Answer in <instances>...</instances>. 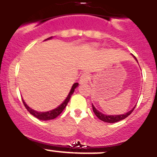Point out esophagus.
<instances>
[{
    "label": "esophagus",
    "mask_w": 157,
    "mask_h": 157,
    "mask_svg": "<svg viewBox=\"0 0 157 157\" xmlns=\"http://www.w3.org/2000/svg\"><path fill=\"white\" fill-rule=\"evenodd\" d=\"M89 80H90V75L87 74V73H84V74L81 76V77H80V83L81 85L86 84V83L89 82Z\"/></svg>",
    "instance_id": "obj_1"
}]
</instances>
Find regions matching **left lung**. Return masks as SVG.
<instances>
[{"mask_svg": "<svg viewBox=\"0 0 157 157\" xmlns=\"http://www.w3.org/2000/svg\"><path fill=\"white\" fill-rule=\"evenodd\" d=\"M131 55L133 56V58H134L135 60H136V62L138 63V61H137V60H136V57H135L133 54H131ZM92 106H93V110H94V113H95V115L98 117L99 119L100 120V121H103V122H106V123H109V124H113V123L119 122V121H122V120L127 118V117H128V116L130 115L132 112H133V109H134L135 106H133V109H131L130 111H128L127 113H126L120 114V115H106V114L103 113H101L100 111H99L98 109H96L95 106H94L93 104H92Z\"/></svg>", "mask_w": 157, "mask_h": 157, "instance_id": "8db88e82", "label": "left lung"}]
</instances>
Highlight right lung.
Listing matches in <instances>:
<instances>
[{
	"label": "right lung",
	"instance_id": "add662e5",
	"mask_svg": "<svg viewBox=\"0 0 157 157\" xmlns=\"http://www.w3.org/2000/svg\"><path fill=\"white\" fill-rule=\"evenodd\" d=\"M52 37L53 36H51V37L48 38V39L44 40V41L45 40H51V39H52ZM78 85H79L78 83H74V84H73V86H71V90H70L69 94H68L67 97L66 99L63 100V103H62L60 105H59V106H57V108H55V109H51V110H49V111H46V112H38V111L34 110V109H33L32 108H30L29 106H27V104L25 103V101H24V99L23 98H22V101H23V103H24V105L25 106L26 109L29 111V113H30V114H32L33 117H35L36 118H37V119L40 120V121H50V120L55 119L56 117H58V116L60 115L62 112H63V110L64 109V108L66 107V106L67 105L68 102L70 101V99H71V96H72V94H74V90H75L76 88L78 86Z\"/></svg>",
	"mask_w": 157,
	"mask_h": 157
}]
</instances>
